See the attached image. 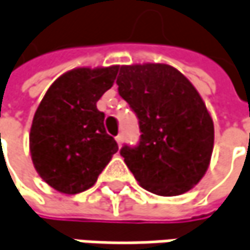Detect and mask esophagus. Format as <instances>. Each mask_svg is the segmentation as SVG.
<instances>
[{
	"label": "esophagus",
	"mask_w": 250,
	"mask_h": 250,
	"mask_svg": "<svg viewBox=\"0 0 250 250\" xmlns=\"http://www.w3.org/2000/svg\"><path fill=\"white\" fill-rule=\"evenodd\" d=\"M115 141H117V144H118V146L121 147V146H122V144H124V136H122V135L119 133L118 136L115 138Z\"/></svg>",
	"instance_id": "34e87169"
}]
</instances>
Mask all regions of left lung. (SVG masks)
<instances>
[{
  "label": "left lung",
  "mask_w": 250,
  "mask_h": 250,
  "mask_svg": "<svg viewBox=\"0 0 250 250\" xmlns=\"http://www.w3.org/2000/svg\"><path fill=\"white\" fill-rule=\"evenodd\" d=\"M119 95L139 119L141 141L121 156L145 190L173 197L206 174L214 149V122L190 80L173 66H118Z\"/></svg>",
  "instance_id": "left-lung-1"
}]
</instances>
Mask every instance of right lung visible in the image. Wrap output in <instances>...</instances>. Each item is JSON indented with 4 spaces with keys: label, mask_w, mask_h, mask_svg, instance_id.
I'll return each instance as SVG.
<instances>
[{
    "label": "right lung",
    "mask_w": 250,
    "mask_h": 250,
    "mask_svg": "<svg viewBox=\"0 0 250 250\" xmlns=\"http://www.w3.org/2000/svg\"><path fill=\"white\" fill-rule=\"evenodd\" d=\"M118 66L66 71L46 91L32 121L29 150L52 188L77 194L93 187L118 145L104 126L97 101L114 84Z\"/></svg>",
    "instance_id": "1"
}]
</instances>
